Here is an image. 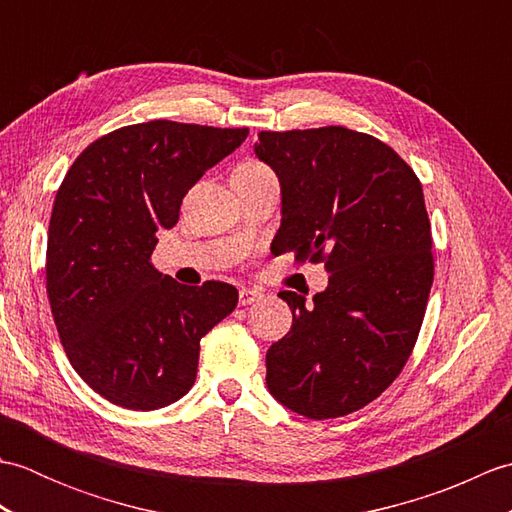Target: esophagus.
Wrapping results in <instances>:
<instances>
[{"label": "esophagus", "mask_w": 512, "mask_h": 512, "mask_svg": "<svg viewBox=\"0 0 512 512\" xmlns=\"http://www.w3.org/2000/svg\"><path fill=\"white\" fill-rule=\"evenodd\" d=\"M259 299H262V292L259 290H250V288L239 290V306H250V303H255Z\"/></svg>", "instance_id": "1"}]
</instances>
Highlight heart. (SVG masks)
<instances>
[{
	"label": "heart",
	"instance_id": "obj_1",
	"mask_svg": "<svg viewBox=\"0 0 512 512\" xmlns=\"http://www.w3.org/2000/svg\"><path fill=\"white\" fill-rule=\"evenodd\" d=\"M235 171L239 173H262L268 171L264 165H257V162H244V165H239Z\"/></svg>",
	"mask_w": 512,
	"mask_h": 512
}]
</instances>
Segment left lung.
I'll use <instances>...</instances> for the list:
<instances>
[{
  "instance_id": "1",
  "label": "left lung",
  "mask_w": 512,
  "mask_h": 512,
  "mask_svg": "<svg viewBox=\"0 0 512 512\" xmlns=\"http://www.w3.org/2000/svg\"><path fill=\"white\" fill-rule=\"evenodd\" d=\"M257 138L281 187L270 250L330 273L312 303L279 292L292 328L266 352V385L299 416H347L394 383L418 339L433 284L422 184L394 149L345 127Z\"/></svg>"
}]
</instances>
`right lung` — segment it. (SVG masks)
Masks as SVG:
<instances>
[{
  "label": "right lung",
  "instance_id": "add662e5",
  "mask_svg": "<svg viewBox=\"0 0 512 512\" xmlns=\"http://www.w3.org/2000/svg\"><path fill=\"white\" fill-rule=\"evenodd\" d=\"M248 129L149 121L83 151L52 206L46 286L72 367L118 407L154 411L195 383L200 339L237 306L222 281L182 286L151 266L187 191Z\"/></svg>",
  "mask_w": 512,
  "mask_h": 512
}]
</instances>
